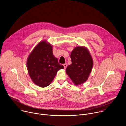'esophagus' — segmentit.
I'll return each instance as SVG.
<instances>
[{"label":"esophagus","mask_w":126,"mask_h":126,"mask_svg":"<svg viewBox=\"0 0 126 126\" xmlns=\"http://www.w3.org/2000/svg\"><path fill=\"white\" fill-rule=\"evenodd\" d=\"M63 66H64V68H65V69H66V67H67V64L66 63L64 64H63Z\"/></svg>","instance_id":"1"}]
</instances>
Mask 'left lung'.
Segmentation results:
<instances>
[{
	"instance_id": "1",
	"label": "left lung",
	"mask_w": 126,
	"mask_h": 126,
	"mask_svg": "<svg viewBox=\"0 0 126 126\" xmlns=\"http://www.w3.org/2000/svg\"><path fill=\"white\" fill-rule=\"evenodd\" d=\"M72 64L67 66L66 73L75 85L84 83L90 73L93 61L89 51L85 48L77 47L70 55Z\"/></svg>"
}]
</instances>
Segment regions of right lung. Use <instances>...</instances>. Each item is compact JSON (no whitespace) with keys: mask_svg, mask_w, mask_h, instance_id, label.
I'll return each instance as SVG.
<instances>
[{"mask_svg":"<svg viewBox=\"0 0 126 126\" xmlns=\"http://www.w3.org/2000/svg\"><path fill=\"white\" fill-rule=\"evenodd\" d=\"M64 68L53 55L51 45L46 41L41 42L34 48L27 60V69L31 79L42 87L48 86L57 71Z\"/></svg>","mask_w":126,"mask_h":126,"instance_id":"obj_1","label":"right lung"}]
</instances>
